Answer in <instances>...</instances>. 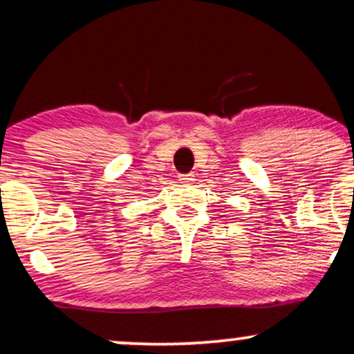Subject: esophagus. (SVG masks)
Listing matches in <instances>:
<instances>
[{
    "mask_svg": "<svg viewBox=\"0 0 354 354\" xmlns=\"http://www.w3.org/2000/svg\"><path fill=\"white\" fill-rule=\"evenodd\" d=\"M178 182H180V183H192V182H195V174L194 172L182 174V176H178Z\"/></svg>",
    "mask_w": 354,
    "mask_h": 354,
    "instance_id": "esophagus-1",
    "label": "esophagus"
}]
</instances>
